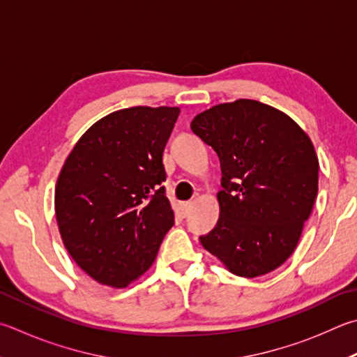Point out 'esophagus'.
<instances>
[{"label": "esophagus", "mask_w": 357, "mask_h": 357, "mask_svg": "<svg viewBox=\"0 0 357 357\" xmlns=\"http://www.w3.org/2000/svg\"><path fill=\"white\" fill-rule=\"evenodd\" d=\"M192 211V203L190 201H183V203H179V212L183 217H187Z\"/></svg>", "instance_id": "34e87169"}]
</instances>
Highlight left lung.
I'll use <instances>...</instances> for the list:
<instances>
[{
  "instance_id": "8db88e82",
  "label": "left lung",
  "mask_w": 357,
  "mask_h": 357,
  "mask_svg": "<svg viewBox=\"0 0 357 357\" xmlns=\"http://www.w3.org/2000/svg\"><path fill=\"white\" fill-rule=\"evenodd\" d=\"M192 131L222 167L220 218L204 248L243 278L270 273L290 257L319 192V159L307 134L255 100L198 114Z\"/></svg>"
}]
</instances>
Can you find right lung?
<instances>
[{"instance_id":"add662e5","label":"right lung","mask_w":357,"mask_h":357,"mask_svg":"<svg viewBox=\"0 0 357 357\" xmlns=\"http://www.w3.org/2000/svg\"><path fill=\"white\" fill-rule=\"evenodd\" d=\"M179 107L106 115L77 140L57 178L54 209L75 262L95 281L126 287L151 267L174 225L162 153Z\"/></svg>"}]
</instances>
